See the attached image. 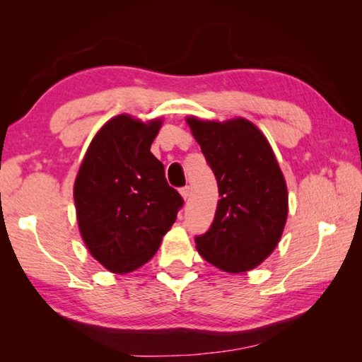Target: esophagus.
I'll return each instance as SVG.
<instances>
[{
    "label": "esophagus",
    "mask_w": 362,
    "mask_h": 362,
    "mask_svg": "<svg viewBox=\"0 0 362 362\" xmlns=\"http://www.w3.org/2000/svg\"><path fill=\"white\" fill-rule=\"evenodd\" d=\"M189 193H192V192H189V187H183V188H180V194H182V198L185 199V201L189 198Z\"/></svg>",
    "instance_id": "esophagus-1"
}]
</instances>
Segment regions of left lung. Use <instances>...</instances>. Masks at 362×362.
Listing matches in <instances>:
<instances>
[{
  "label": "left lung",
  "mask_w": 362,
  "mask_h": 362,
  "mask_svg": "<svg viewBox=\"0 0 362 362\" xmlns=\"http://www.w3.org/2000/svg\"><path fill=\"white\" fill-rule=\"evenodd\" d=\"M193 137L214 170L218 203L209 231L196 249L226 273H244L267 260L283 236L289 193L272 145L246 118L187 116Z\"/></svg>",
  "instance_id": "1"
}]
</instances>
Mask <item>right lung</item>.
I'll return each instance as SVG.
<instances>
[{"mask_svg":"<svg viewBox=\"0 0 362 362\" xmlns=\"http://www.w3.org/2000/svg\"><path fill=\"white\" fill-rule=\"evenodd\" d=\"M163 118L118 115L103 124L79 164L73 198L81 238L103 268L126 274L161 246L183 204L150 151Z\"/></svg>","mask_w":362,"mask_h":362,"instance_id":"right-lung-1","label":"right lung"}]
</instances>
